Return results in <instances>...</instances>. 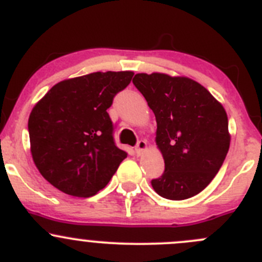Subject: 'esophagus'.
<instances>
[{
	"mask_svg": "<svg viewBox=\"0 0 262 262\" xmlns=\"http://www.w3.org/2000/svg\"><path fill=\"white\" fill-rule=\"evenodd\" d=\"M147 149V142L146 141H139L136 146V152L138 155H142Z\"/></svg>",
	"mask_w": 262,
	"mask_h": 262,
	"instance_id": "obj_1",
	"label": "esophagus"
}]
</instances>
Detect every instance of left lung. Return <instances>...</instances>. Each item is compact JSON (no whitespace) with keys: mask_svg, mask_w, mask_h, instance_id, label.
Wrapping results in <instances>:
<instances>
[{"mask_svg":"<svg viewBox=\"0 0 262 262\" xmlns=\"http://www.w3.org/2000/svg\"><path fill=\"white\" fill-rule=\"evenodd\" d=\"M133 84L156 116V144L165 171L151 182L167 200H187L210 184L230 144L222 103L200 83L162 73L136 74Z\"/></svg>","mask_w":262,"mask_h":262,"instance_id":"left-lung-1","label":"left lung"}]
</instances>
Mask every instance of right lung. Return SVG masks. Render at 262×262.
<instances>
[{
    "instance_id": "add662e5",
    "label": "right lung",
    "mask_w": 262,
    "mask_h": 262,
    "mask_svg": "<svg viewBox=\"0 0 262 262\" xmlns=\"http://www.w3.org/2000/svg\"><path fill=\"white\" fill-rule=\"evenodd\" d=\"M133 75L97 72L62 80L35 103L28 120L30 152L42 177L58 190L95 195L126 157L115 146L107 108Z\"/></svg>"
}]
</instances>
